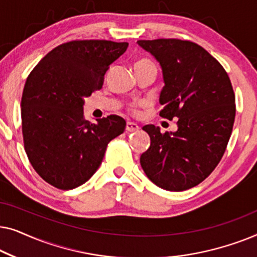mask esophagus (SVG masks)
Segmentation results:
<instances>
[{
	"label": "esophagus",
	"instance_id": "esophagus-1",
	"mask_svg": "<svg viewBox=\"0 0 257 257\" xmlns=\"http://www.w3.org/2000/svg\"><path fill=\"white\" fill-rule=\"evenodd\" d=\"M126 132H136L139 130V126L136 124V122H131V121H127V124H126Z\"/></svg>",
	"mask_w": 257,
	"mask_h": 257
}]
</instances>
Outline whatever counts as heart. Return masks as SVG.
<instances>
[{
	"label": "heart",
	"mask_w": 257,
	"mask_h": 257,
	"mask_svg": "<svg viewBox=\"0 0 257 257\" xmlns=\"http://www.w3.org/2000/svg\"><path fill=\"white\" fill-rule=\"evenodd\" d=\"M149 63H151V62H150V61H147V59H139V61L136 63V65H142V64H149ZM135 107H136V106H133V107H132V108H133V110H135Z\"/></svg>",
	"instance_id": "heart-1"
}]
</instances>
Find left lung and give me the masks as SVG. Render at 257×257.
Here are the masks:
<instances>
[{"mask_svg":"<svg viewBox=\"0 0 257 257\" xmlns=\"http://www.w3.org/2000/svg\"><path fill=\"white\" fill-rule=\"evenodd\" d=\"M137 43L163 70L159 114L179 118L175 132L144 126L151 145L140 165L158 187L186 191L205 180L226 151L235 119L233 86L222 65L196 43L175 38Z\"/></svg>","mask_w":257,"mask_h":257,"instance_id":"8db88e82","label":"left lung"}]
</instances>
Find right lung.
I'll return each mask as SVG.
<instances>
[{
    "mask_svg": "<svg viewBox=\"0 0 257 257\" xmlns=\"http://www.w3.org/2000/svg\"><path fill=\"white\" fill-rule=\"evenodd\" d=\"M128 43L72 41L45 55L27 78L21 101L24 149L38 175L59 189L83 185L100 166L107 144L125 131L115 114L85 120V98L103 86Z\"/></svg>",
    "mask_w": 257,
    "mask_h": 257,
    "instance_id": "obj_1",
    "label": "right lung"
}]
</instances>
